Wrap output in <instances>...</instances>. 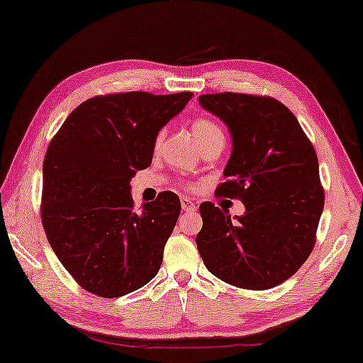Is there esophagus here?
I'll return each instance as SVG.
<instances>
[{
	"label": "esophagus",
	"instance_id": "34e87169",
	"mask_svg": "<svg viewBox=\"0 0 363 363\" xmlns=\"http://www.w3.org/2000/svg\"><path fill=\"white\" fill-rule=\"evenodd\" d=\"M181 207H182L184 212H194L197 208L196 202H194L192 199H187V197L181 199Z\"/></svg>",
	"mask_w": 363,
	"mask_h": 363
}]
</instances>
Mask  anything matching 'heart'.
I'll return each instance as SVG.
<instances>
[{"label":"heart","mask_w":363,"mask_h":363,"mask_svg":"<svg viewBox=\"0 0 363 363\" xmlns=\"http://www.w3.org/2000/svg\"><path fill=\"white\" fill-rule=\"evenodd\" d=\"M192 135L196 138L197 145L201 146L203 143L216 140V138H223V131L216 121H212L211 118H203V116H199V118L192 121ZM161 141H162V131L157 133L155 140V147H160Z\"/></svg>","instance_id":"1"}]
</instances>
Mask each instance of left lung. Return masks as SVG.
<instances>
[{
    "label": "left lung",
    "instance_id": "left-lung-1",
    "mask_svg": "<svg viewBox=\"0 0 363 363\" xmlns=\"http://www.w3.org/2000/svg\"><path fill=\"white\" fill-rule=\"evenodd\" d=\"M203 108L228 126L233 151L216 194L247 212L232 220L202 202L199 253L208 272L243 289H269L293 277L313 252L324 189L313 143L288 106L268 95L207 94Z\"/></svg>",
    "mask_w": 363,
    "mask_h": 363
}]
</instances>
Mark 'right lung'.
Here are the masks:
<instances>
[{
  "label": "right lung",
  "instance_id": "1",
  "mask_svg": "<svg viewBox=\"0 0 363 363\" xmlns=\"http://www.w3.org/2000/svg\"><path fill=\"white\" fill-rule=\"evenodd\" d=\"M192 91L96 95L67 116L49 143L43 166L44 232L80 288L120 298L160 272L167 238L181 213L164 191L135 211L130 181L151 164L157 133Z\"/></svg>",
  "mask_w": 363,
  "mask_h": 363
}]
</instances>
